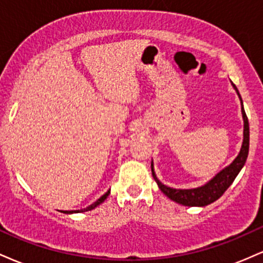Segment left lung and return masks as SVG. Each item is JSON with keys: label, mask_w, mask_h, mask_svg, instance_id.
Instances as JSON below:
<instances>
[{"label": "left lung", "mask_w": 263, "mask_h": 263, "mask_svg": "<svg viewBox=\"0 0 263 263\" xmlns=\"http://www.w3.org/2000/svg\"><path fill=\"white\" fill-rule=\"evenodd\" d=\"M238 93V90L235 84H232ZM240 96V93H238ZM241 100V96H240ZM241 105H242V100H241ZM242 117L245 126H243V142L242 147H241L240 153L235 158V161L231 163L229 167H226L225 170H222L219 174H216L209 183L205 184V185L200 186V188L195 189H173L170 186H165L164 184H162L157 179L155 171H153V164H151L152 167V176L156 179L157 184H158L159 189L167 195L168 198L172 199L173 201H176L178 204L186 205V206H205V205H209L214 203L215 200L221 197L222 194L226 192V189L231 185L232 182L235 180V178L237 177L238 172L241 171V168L245 164L247 155H249V146H250V127H249V120H247L246 112L243 110L242 106Z\"/></svg>", "instance_id": "obj_1"}]
</instances>
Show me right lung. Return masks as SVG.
Segmentation results:
<instances>
[{"label": "right lung", "mask_w": 263, "mask_h": 263, "mask_svg": "<svg viewBox=\"0 0 263 263\" xmlns=\"http://www.w3.org/2000/svg\"><path fill=\"white\" fill-rule=\"evenodd\" d=\"M108 194H110V190H107V192L105 193V194L102 195V197H101L100 199H98V200H96L95 203L90 205V206L85 208V209H81V210H74V211H73V210H71V211H63V213L70 214V213H79V211H81V213H83V211H89V210H91V209H93V208H96V206H98V205H100L101 203H104V200H105V199H106V198L108 197Z\"/></svg>", "instance_id": "obj_1"}]
</instances>
